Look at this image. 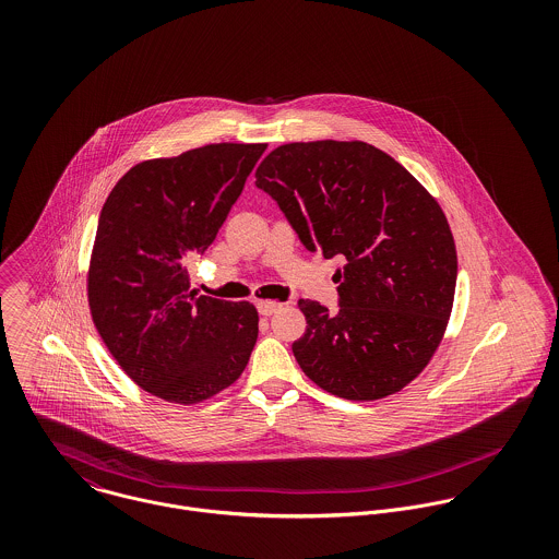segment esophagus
I'll use <instances>...</instances> for the list:
<instances>
[{
    "label": "esophagus",
    "mask_w": 559,
    "mask_h": 559,
    "mask_svg": "<svg viewBox=\"0 0 559 559\" xmlns=\"http://www.w3.org/2000/svg\"><path fill=\"white\" fill-rule=\"evenodd\" d=\"M280 308H282V306L275 304V301H260V304H258V312H260L262 317H266V319L273 317Z\"/></svg>",
    "instance_id": "obj_1"
}]
</instances>
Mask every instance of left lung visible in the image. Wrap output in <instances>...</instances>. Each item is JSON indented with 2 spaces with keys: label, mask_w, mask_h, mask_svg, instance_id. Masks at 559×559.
Instances as JSON below:
<instances>
[{
  "label": "left lung",
  "mask_w": 559,
  "mask_h": 559,
  "mask_svg": "<svg viewBox=\"0 0 559 559\" xmlns=\"http://www.w3.org/2000/svg\"><path fill=\"white\" fill-rule=\"evenodd\" d=\"M255 187L310 251L344 260L335 312L299 301L308 326L293 353L306 377L359 402L400 392L428 366L454 304L456 245L437 200L366 142L284 144Z\"/></svg>",
  "instance_id": "obj_1"
}]
</instances>
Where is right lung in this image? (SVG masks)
Returning a JSON list of instances; mask_svg holds the SVG:
<instances>
[{"mask_svg":"<svg viewBox=\"0 0 559 559\" xmlns=\"http://www.w3.org/2000/svg\"><path fill=\"white\" fill-rule=\"evenodd\" d=\"M266 144H209L131 167L103 204L87 304L111 357L144 392L195 404L230 388L258 312L191 290L185 260L224 226Z\"/></svg>","mask_w":559,"mask_h":559,"instance_id":"add662e5","label":"right lung"}]
</instances>
